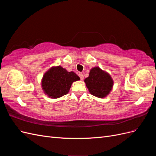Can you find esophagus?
<instances>
[{
	"mask_svg": "<svg viewBox=\"0 0 156 156\" xmlns=\"http://www.w3.org/2000/svg\"><path fill=\"white\" fill-rule=\"evenodd\" d=\"M79 76L80 77V79H81V80H83V79H84V76H83V73H79Z\"/></svg>",
	"mask_w": 156,
	"mask_h": 156,
	"instance_id": "obj_1",
	"label": "esophagus"
}]
</instances>
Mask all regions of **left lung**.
Instances as JSON below:
<instances>
[{
    "label": "left lung",
    "mask_w": 156,
    "mask_h": 156,
    "mask_svg": "<svg viewBox=\"0 0 156 156\" xmlns=\"http://www.w3.org/2000/svg\"><path fill=\"white\" fill-rule=\"evenodd\" d=\"M84 81L90 94L99 98H106L114 85L111 75L98 66L90 70L88 77Z\"/></svg>",
    "instance_id": "8db88e82"
}]
</instances>
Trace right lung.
Wrapping results in <instances>:
<instances>
[{
	"label": "right lung",
	"mask_w": 156,
	"mask_h": 156,
	"mask_svg": "<svg viewBox=\"0 0 156 156\" xmlns=\"http://www.w3.org/2000/svg\"><path fill=\"white\" fill-rule=\"evenodd\" d=\"M79 80V77L73 72H68L61 66H52L43 75L41 88L49 98H59L66 95L72 83Z\"/></svg>",
	"instance_id": "1"
}]
</instances>
